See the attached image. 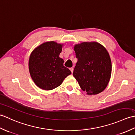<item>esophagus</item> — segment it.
<instances>
[{
  "mask_svg": "<svg viewBox=\"0 0 135 135\" xmlns=\"http://www.w3.org/2000/svg\"><path fill=\"white\" fill-rule=\"evenodd\" d=\"M70 71H71V73H73V70H74V69H73V68H70Z\"/></svg>",
  "mask_w": 135,
  "mask_h": 135,
  "instance_id": "obj_1",
  "label": "esophagus"
}]
</instances>
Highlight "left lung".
I'll return each instance as SVG.
<instances>
[{"label":"left lung","instance_id":"obj_1","mask_svg":"<svg viewBox=\"0 0 135 135\" xmlns=\"http://www.w3.org/2000/svg\"><path fill=\"white\" fill-rule=\"evenodd\" d=\"M77 62L73 76L80 88L88 95H97L103 91L112 74V61L106 48L96 41L75 44Z\"/></svg>","mask_w":135,"mask_h":135}]
</instances>
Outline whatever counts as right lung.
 I'll return each mask as SVG.
<instances>
[{"instance_id":"add662e5","label":"right lung","mask_w":135,"mask_h":135,"mask_svg":"<svg viewBox=\"0 0 135 135\" xmlns=\"http://www.w3.org/2000/svg\"><path fill=\"white\" fill-rule=\"evenodd\" d=\"M63 44L47 41L36 47L29 59L30 75L38 87L52 90L58 87L70 70L64 66V59L59 57Z\"/></svg>"}]
</instances>
